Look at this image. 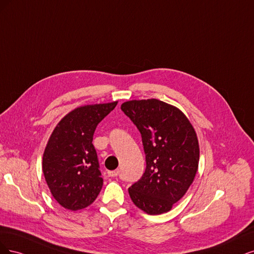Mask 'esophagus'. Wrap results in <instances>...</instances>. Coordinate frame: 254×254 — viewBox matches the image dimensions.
<instances>
[{
	"label": "esophagus",
	"instance_id": "34e87169",
	"mask_svg": "<svg viewBox=\"0 0 254 254\" xmlns=\"http://www.w3.org/2000/svg\"><path fill=\"white\" fill-rule=\"evenodd\" d=\"M108 174H109V176H111V177H116V176H118V175H119V170L109 171V172H108Z\"/></svg>",
	"mask_w": 254,
	"mask_h": 254
}]
</instances>
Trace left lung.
<instances>
[{
    "instance_id": "8db88e82",
    "label": "left lung",
    "mask_w": 254,
    "mask_h": 254,
    "mask_svg": "<svg viewBox=\"0 0 254 254\" xmlns=\"http://www.w3.org/2000/svg\"><path fill=\"white\" fill-rule=\"evenodd\" d=\"M121 110L141 134L146 168L128 188L135 206L150 215L166 213L184 197L199 162V144L189 119L158 99L130 100Z\"/></svg>"
}]
</instances>
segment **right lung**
<instances>
[{
	"mask_svg": "<svg viewBox=\"0 0 254 254\" xmlns=\"http://www.w3.org/2000/svg\"><path fill=\"white\" fill-rule=\"evenodd\" d=\"M117 103L79 106L60 120L48 139L42 170L52 195L63 208L84 209L100 193L103 179L93 136L98 124Z\"/></svg>",
	"mask_w": 254,
	"mask_h": 254,
	"instance_id": "add662e5",
	"label": "right lung"
}]
</instances>
